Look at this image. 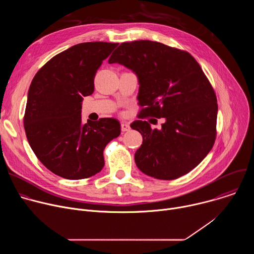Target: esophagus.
Instances as JSON below:
<instances>
[{"label":"esophagus","mask_w":254,"mask_h":254,"mask_svg":"<svg viewBox=\"0 0 254 254\" xmlns=\"http://www.w3.org/2000/svg\"><path fill=\"white\" fill-rule=\"evenodd\" d=\"M121 127H122V131H128L130 129V126L128 123H122Z\"/></svg>","instance_id":"1"}]
</instances>
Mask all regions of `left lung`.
Instances as JSON below:
<instances>
[{
  "label": "left lung",
  "instance_id": "8db88e82",
  "mask_svg": "<svg viewBox=\"0 0 254 254\" xmlns=\"http://www.w3.org/2000/svg\"><path fill=\"white\" fill-rule=\"evenodd\" d=\"M130 69L138 81V118L165 119L161 129L135 121L142 135L134 154L137 168L160 180H174L197 167L216 137L218 105L198 62L186 51L139 40L122 43L108 59Z\"/></svg>",
  "mask_w": 254,
  "mask_h": 254
}]
</instances>
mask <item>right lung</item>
<instances>
[{"label":"right lung","instance_id":"right-lung-1","mask_svg":"<svg viewBox=\"0 0 254 254\" xmlns=\"http://www.w3.org/2000/svg\"><path fill=\"white\" fill-rule=\"evenodd\" d=\"M119 43L86 42L51 58L28 91L24 127L30 147L52 173L68 180L89 178L104 166L103 150L121 134L115 119L82 124L83 96L94 91L96 71Z\"/></svg>","mask_w":254,"mask_h":254}]
</instances>
